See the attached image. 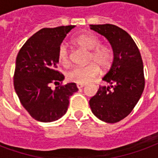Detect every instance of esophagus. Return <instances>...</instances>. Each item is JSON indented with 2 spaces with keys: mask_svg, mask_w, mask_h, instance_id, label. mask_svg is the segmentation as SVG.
<instances>
[{
  "mask_svg": "<svg viewBox=\"0 0 158 158\" xmlns=\"http://www.w3.org/2000/svg\"><path fill=\"white\" fill-rule=\"evenodd\" d=\"M84 86H85L84 84H77V88H79V89H81V88H82V87H83Z\"/></svg>",
  "mask_w": 158,
  "mask_h": 158,
  "instance_id": "1",
  "label": "esophagus"
}]
</instances>
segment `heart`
Here are the masks:
<instances>
[{"label":"heart","mask_w":158,"mask_h":158,"mask_svg":"<svg viewBox=\"0 0 158 158\" xmlns=\"http://www.w3.org/2000/svg\"><path fill=\"white\" fill-rule=\"evenodd\" d=\"M76 44L89 50L87 61L92 62L85 66H78L71 69L66 75L70 81L78 84H86L90 82L99 74V68L107 71L114 61V51L109 46L103 45L101 40L93 34H82L73 40ZM57 58L59 63L64 66L71 65V57L67 46L61 44L57 50Z\"/></svg>","instance_id":"1"}]
</instances>
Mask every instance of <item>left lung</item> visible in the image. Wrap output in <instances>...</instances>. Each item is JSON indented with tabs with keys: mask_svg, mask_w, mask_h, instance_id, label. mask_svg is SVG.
<instances>
[{
	"mask_svg": "<svg viewBox=\"0 0 158 158\" xmlns=\"http://www.w3.org/2000/svg\"><path fill=\"white\" fill-rule=\"evenodd\" d=\"M90 27L109 40L114 57L103 77L110 86H100L89 105L97 118L113 124L131 114L143 93V62L137 45L127 32L113 24Z\"/></svg>",
	"mask_w": 158,
	"mask_h": 158,
	"instance_id": "8db88e82",
	"label": "left lung"
}]
</instances>
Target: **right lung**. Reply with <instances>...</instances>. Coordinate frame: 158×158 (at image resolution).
I'll use <instances>...</instances> for the list:
<instances>
[{
    "label": "right lung",
    "instance_id": "add662e5",
    "mask_svg": "<svg viewBox=\"0 0 158 158\" xmlns=\"http://www.w3.org/2000/svg\"><path fill=\"white\" fill-rule=\"evenodd\" d=\"M75 26L42 28L21 48L16 59L14 88L22 105L38 121L52 122L67 111L69 98L78 88L74 82L52 89L51 83L60 84L64 75L56 68L59 46Z\"/></svg>",
    "mask_w": 158,
    "mask_h": 158
}]
</instances>
